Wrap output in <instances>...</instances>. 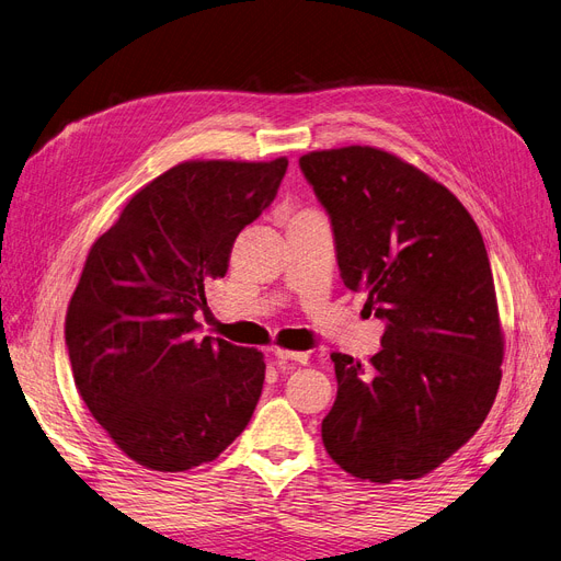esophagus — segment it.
Here are the masks:
<instances>
[{"mask_svg": "<svg viewBox=\"0 0 561 561\" xmlns=\"http://www.w3.org/2000/svg\"><path fill=\"white\" fill-rule=\"evenodd\" d=\"M275 358L277 360H291V363H298V365H307L309 356L305 354V351H288V348H275Z\"/></svg>", "mask_w": 561, "mask_h": 561, "instance_id": "esophagus-1", "label": "esophagus"}]
</instances>
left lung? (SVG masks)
I'll return each mask as SVG.
<instances>
[{
	"label": "left lung",
	"mask_w": 561,
	"mask_h": 561,
	"mask_svg": "<svg viewBox=\"0 0 561 561\" xmlns=\"http://www.w3.org/2000/svg\"><path fill=\"white\" fill-rule=\"evenodd\" d=\"M333 224L340 275L386 321L363 365L333 354L323 446L363 481H413L481 427L502 381L504 335L483 236L444 184L400 157L348 145L300 157Z\"/></svg>",
	"instance_id": "left-lung-1"
}]
</instances>
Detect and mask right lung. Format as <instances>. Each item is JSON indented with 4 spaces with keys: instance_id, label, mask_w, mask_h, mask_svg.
<instances>
[{
    "instance_id": "right-lung-1",
    "label": "right lung",
    "mask_w": 561,
    "mask_h": 561,
    "mask_svg": "<svg viewBox=\"0 0 561 561\" xmlns=\"http://www.w3.org/2000/svg\"><path fill=\"white\" fill-rule=\"evenodd\" d=\"M288 159L184 161L124 205L90 249L67 309L73 381L122 453L186 471L236 442L263 390L256 348L194 337L205 286L277 196Z\"/></svg>"
}]
</instances>
